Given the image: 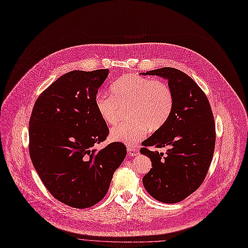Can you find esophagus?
Instances as JSON below:
<instances>
[{
    "mask_svg": "<svg viewBox=\"0 0 248 248\" xmlns=\"http://www.w3.org/2000/svg\"><path fill=\"white\" fill-rule=\"evenodd\" d=\"M139 154V150L137 149V148H128V155L129 156H132V157H134V156H137Z\"/></svg>",
    "mask_w": 248,
    "mask_h": 248,
    "instance_id": "34e87169",
    "label": "esophagus"
}]
</instances>
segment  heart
<instances>
[{
    "mask_svg": "<svg viewBox=\"0 0 248 248\" xmlns=\"http://www.w3.org/2000/svg\"><path fill=\"white\" fill-rule=\"evenodd\" d=\"M112 95L98 93L94 105L107 125L116 124L121 108L129 107L130 119L113 127V141L134 145L145 138L147 130L156 131L169 120L174 109V93L168 83L136 74L124 75L111 86Z\"/></svg>",
    "mask_w": 248,
    "mask_h": 248,
    "instance_id": "obj_1",
    "label": "heart"
}]
</instances>
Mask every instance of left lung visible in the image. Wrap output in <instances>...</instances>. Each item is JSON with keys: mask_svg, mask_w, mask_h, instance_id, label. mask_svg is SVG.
Here are the masks:
<instances>
[{"mask_svg": "<svg viewBox=\"0 0 248 248\" xmlns=\"http://www.w3.org/2000/svg\"><path fill=\"white\" fill-rule=\"evenodd\" d=\"M143 74L167 79L174 93L169 120L142 143L140 152L153 167L144 176L143 185L155 200L176 203L199 188L211 166L216 145L213 111L203 91L183 71L162 67ZM166 145V155L148 149Z\"/></svg>", "mask_w": 248, "mask_h": 248, "instance_id": "obj_1", "label": "left lung"}]
</instances>
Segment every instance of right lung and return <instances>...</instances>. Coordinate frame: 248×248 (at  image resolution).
Returning a JSON list of instances; mask_svg holds the SVG:
<instances>
[{
    "label": "right lung",
    "instance_id": "1",
    "mask_svg": "<svg viewBox=\"0 0 248 248\" xmlns=\"http://www.w3.org/2000/svg\"><path fill=\"white\" fill-rule=\"evenodd\" d=\"M109 69L69 71L36 99L30 119V156L48 192L75 207H90L108 192L127 150L114 142L100 151L109 129L94 98Z\"/></svg>",
    "mask_w": 248,
    "mask_h": 248
}]
</instances>
